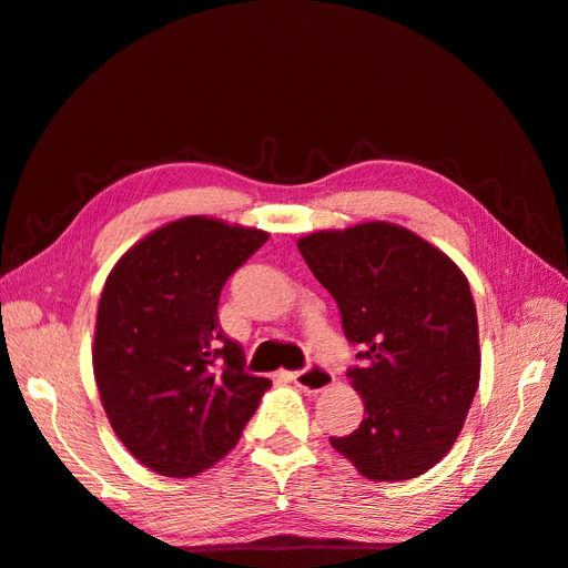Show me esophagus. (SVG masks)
I'll return each instance as SVG.
<instances>
[{"label":"esophagus","instance_id":"esophagus-1","mask_svg":"<svg viewBox=\"0 0 568 568\" xmlns=\"http://www.w3.org/2000/svg\"><path fill=\"white\" fill-rule=\"evenodd\" d=\"M288 379L294 382L298 388L307 390V393H320L324 388H329L334 384V374L326 369L324 365H311L307 369L301 372H291Z\"/></svg>","mask_w":568,"mask_h":568}]
</instances>
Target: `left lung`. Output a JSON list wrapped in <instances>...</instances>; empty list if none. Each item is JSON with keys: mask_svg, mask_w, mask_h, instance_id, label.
<instances>
[{"mask_svg": "<svg viewBox=\"0 0 568 568\" xmlns=\"http://www.w3.org/2000/svg\"><path fill=\"white\" fill-rule=\"evenodd\" d=\"M298 251L338 303L357 351L348 379L365 419L329 438L372 480L428 471L457 440L478 388V320L448 255L388 222L303 236Z\"/></svg>", "mask_w": 568, "mask_h": 568, "instance_id": "8db88e82", "label": "left lung"}]
</instances>
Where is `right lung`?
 <instances>
[{
    "label": "right lung",
    "mask_w": 568,
    "mask_h": 568,
    "mask_svg": "<svg viewBox=\"0 0 568 568\" xmlns=\"http://www.w3.org/2000/svg\"><path fill=\"white\" fill-rule=\"evenodd\" d=\"M267 232L182 217L132 246L99 301L94 379L125 448L161 476L225 457L270 386L222 332L220 291Z\"/></svg>",
    "instance_id": "add662e5"
}]
</instances>
